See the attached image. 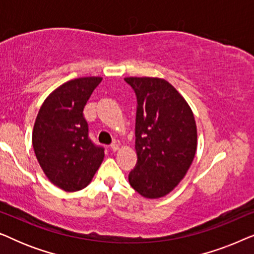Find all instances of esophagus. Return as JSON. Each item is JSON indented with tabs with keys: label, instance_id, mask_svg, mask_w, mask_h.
<instances>
[{
	"label": "esophagus",
	"instance_id": "34e87169",
	"mask_svg": "<svg viewBox=\"0 0 254 254\" xmlns=\"http://www.w3.org/2000/svg\"><path fill=\"white\" fill-rule=\"evenodd\" d=\"M111 149H112L113 151H118V150H119V144L114 142V143L111 144Z\"/></svg>",
	"mask_w": 254,
	"mask_h": 254
}]
</instances>
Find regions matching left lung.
<instances>
[{
  "mask_svg": "<svg viewBox=\"0 0 254 254\" xmlns=\"http://www.w3.org/2000/svg\"><path fill=\"white\" fill-rule=\"evenodd\" d=\"M136 95L135 149L137 163L128 175L130 186L148 199L169 194L192 164L196 125L184 97L168 81L126 77Z\"/></svg>",
  "mask_w": 254,
  "mask_h": 254,
  "instance_id": "1",
  "label": "left lung"
}]
</instances>
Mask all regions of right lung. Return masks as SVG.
I'll return each mask as SVG.
<instances>
[{
	"label": "right lung",
	"instance_id": "add662e5",
	"mask_svg": "<svg viewBox=\"0 0 254 254\" xmlns=\"http://www.w3.org/2000/svg\"><path fill=\"white\" fill-rule=\"evenodd\" d=\"M102 77L71 79L45 99L34 123V154L51 183L67 192L91 182L102 164L104 148L89 138L83 110Z\"/></svg>",
	"mask_w": 254,
	"mask_h": 254
}]
</instances>
